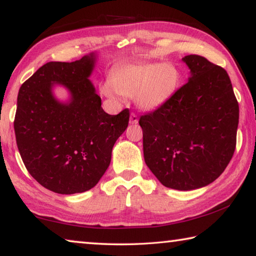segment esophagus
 I'll list each match as a JSON object with an SVG mask.
<instances>
[{"instance_id": "esophagus-1", "label": "esophagus", "mask_w": 256, "mask_h": 256, "mask_svg": "<svg viewBox=\"0 0 256 256\" xmlns=\"http://www.w3.org/2000/svg\"><path fill=\"white\" fill-rule=\"evenodd\" d=\"M138 123V116L134 114V112H132L131 115H130V124H136Z\"/></svg>"}]
</instances>
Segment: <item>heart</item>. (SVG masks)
Returning <instances> with one entry per match:
<instances>
[{
	"label": "heart",
	"instance_id": "b5f03b06",
	"mask_svg": "<svg viewBox=\"0 0 256 256\" xmlns=\"http://www.w3.org/2000/svg\"><path fill=\"white\" fill-rule=\"evenodd\" d=\"M180 84L182 73L175 64L128 63L112 71L102 92L112 99L118 94L133 97L140 110L154 112L175 97Z\"/></svg>",
	"mask_w": 256,
	"mask_h": 256
}]
</instances>
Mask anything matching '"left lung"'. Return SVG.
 I'll return each instance as SVG.
<instances>
[{
	"label": "left lung",
	"instance_id": "obj_1",
	"mask_svg": "<svg viewBox=\"0 0 256 256\" xmlns=\"http://www.w3.org/2000/svg\"><path fill=\"white\" fill-rule=\"evenodd\" d=\"M188 84L160 110L142 115L144 162L164 186L192 190L222 174L236 146L240 107L227 72L184 56Z\"/></svg>",
	"mask_w": 256,
	"mask_h": 256
}]
</instances>
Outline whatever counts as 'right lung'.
I'll return each mask as SVG.
<instances>
[{"label":"right lung","mask_w":256,"mask_h":256,"mask_svg":"<svg viewBox=\"0 0 256 256\" xmlns=\"http://www.w3.org/2000/svg\"><path fill=\"white\" fill-rule=\"evenodd\" d=\"M98 54L76 62H48L20 86L14 132L26 168L52 192L89 190L105 174L112 150L126 130L128 110L110 115L89 80ZM56 86L68 99L56 97Z\"/></svg>","instance_id":"right-lung-1"}]
</instances>
